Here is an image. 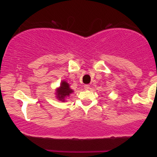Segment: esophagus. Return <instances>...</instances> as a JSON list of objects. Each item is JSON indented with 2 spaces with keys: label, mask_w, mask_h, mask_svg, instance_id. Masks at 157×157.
I'll list each match as a JSON object with an SVG mask.
<instances>
[{
  "label": "esophagus",
  "mask_w": 157,
  "mask_h": 157,
  "mask_svg": "<svg viewBox=\"0 0 157 157\" xmlns=\"http://www.w3.org/2000/svg\"><path fill=\"white\" fill-rule=\"evenodd\" d=\"M84 89H85V90H88L89 89H90V85H88V84L85 85V86H84Z\"/></svg>",
  "instance_id": "1"
}]
</instances>
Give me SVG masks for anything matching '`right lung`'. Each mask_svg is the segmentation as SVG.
<instances>
[{
	"label": "right lung",
	"mask_w": 157,
	"mask_h": 157,
	"mask_svg": "<svg viewBox=\"0 0 157 157\" xmlns=\"http://www.w3.org/2000/svg\"><path fill=\"white\" fill-rule=\"evenodd\" d=\"M74 91L70 88L68 83L66 81H62L60 88L58 89V90H57V98H58V99H60V100L64 102V98L66 96H69L70 94L72 93Z\"/></svg>",
	"instance_id": "obj_1"
}]
</instances>
